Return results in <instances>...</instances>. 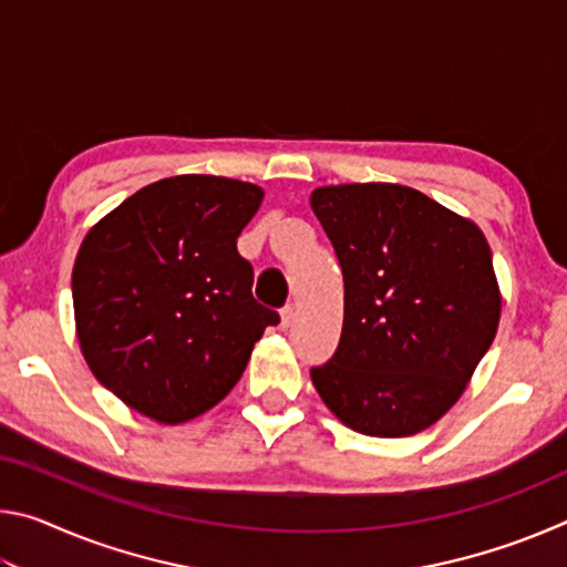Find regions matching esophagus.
Listing matches in <instances>:
<instances>
[{"mask_svg":"<svg viewBox=\"0 0 567 567\" xmlns=\"http://www.w3.org/2000/svg\"><path fill=\"white\" fill-rule=\"evenodd\" d=\"M292 318H295V305H285V307H282V315H280V328H282V330L290 328Z\"/></svg>","mask_w":567,"mask_h":567,"instance_id":"esophagus-1","label":"esophagus"}]
</instances>
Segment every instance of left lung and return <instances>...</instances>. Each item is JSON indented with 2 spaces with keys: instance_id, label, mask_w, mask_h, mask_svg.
I'll return each mask as SVG.
<instances>
[{
  "instance_id": "left-lung-1",
  "label": "left lung",
  "mask_w": 567,
  "mask_h": 567,
  "mask_svg": "<svg viewBox=\"0 0 567 567\" xmlns=\"http://www.w3.org/2000/svg\"><path fill=\"white\" fill-rule=\"evenodd\" d=\"M310 205L344 282L342 334L310 370L315 388L362 435H415L455 405L495 340L491 247L412 187H320Z\"/></svg>"
}]
</instances>
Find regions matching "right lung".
<instances>
[{
  "label": "right lung",
  "instance_id": "1",
  "mask_svg": "<svg viewBox=\"0 0 567 567\" xmlns=\"http://www.w3.org/2000/svg\"><path fill=\"white\" fill-rule=\"evenodd\" d=\"M260 203L249 182L179 175L134 192L84 237L72 272L80 348L132 410L169 425L203 415L280 322L237 252Z\"/></svg>",
  "mask_w": 567,
  "mask_h": 567
}]
</instances>
